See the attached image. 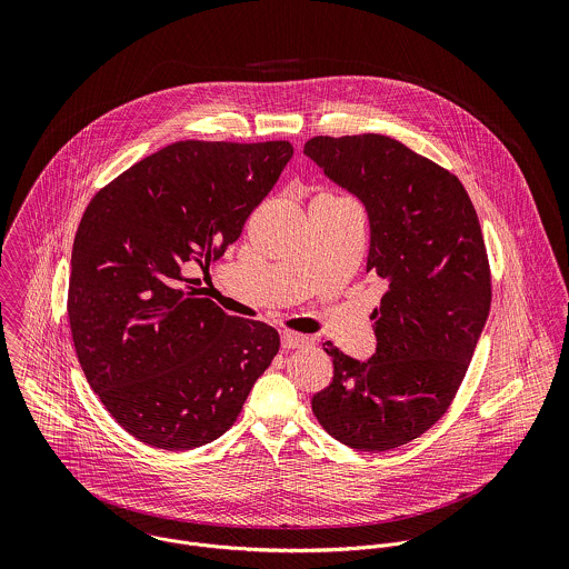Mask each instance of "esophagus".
<instances>
[{"instance_id":"34e87169","label":"esophagus","mask_w":569,"mask_h":569,"mask_svg":"<svg viewBox=\"0 0 569 569\" xmlns=\"http://www.w3.org/2000/svg\"><path fill=\"white\" fill-rule=\"evenodd\" d=\"M280 343L284 350H296V348H305L311 343V339L307 335L300 332H291V330H282L280 332Z\"/></svg>"}]
</instances>
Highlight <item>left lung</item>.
Listing matches in <instances>:
<instances>
[{
	"label": "left lung",
	"mask_w": 569,
	"mask_h": 569,
	"mask_svg": "<svg viewBox=\"0 0 569 569\" xmlns=\"http://www.w3.org/2000/svg\"><path fill=\"white\" fill-rule=\"evenodd\" d=\"M305 156L363 203L366 271L388 287L375 355L359 361L326 341L335 375L311 406L335 440L388 451L425 433L467 375L490 311L482 228L458 177L399 140L318 136Z\"/></svg>",
	"instance_id": "8db88e82"
}]
</instances>
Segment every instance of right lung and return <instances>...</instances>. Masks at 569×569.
<instances>
[{
  "instance_id": "add662e5",
  "label": "right lung",
  "mask_w": 569,
  "mask_h": 569,
  "mask_svg": "<svg viewBox=\"0 0 569 569\" xmlns=\"http://www.w3.org/2000/svg\"><path fill=\"white\" fill-rule=\"evenodd\" d=\"M291 156L289 142H174L87 206L68 298L74 348L89 388L140 442L217 440L278 355L276 328L197 298L183 269L241 237Z\"/></svg>"
}]
</instances>
